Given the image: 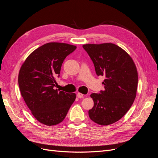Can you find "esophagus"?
Here are the masks:
<instances>
[{"label":"esophagus","mask_w":158,"mask_h":158,"mask_svg":"<svg viewBox=\"0 0 158 158\" xmlns=\"http://www.w3.org/2000/svg\"><path fill=\"white\" fill-rule=\"evenodd\" d=\"M77 97L78 98H84V95L82 94H81V93H78L77 94Z\"/></svg>","instance_id":"1"}]
</instances>
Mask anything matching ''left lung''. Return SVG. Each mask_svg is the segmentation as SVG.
Returning a JSON list of instances; mask_svg holds the SVG:
<instances>
[{"label":"left lung","instance_id":"1","mask_svg":"<svg viewBox=\"0 0 158 158\" xmlns=\"http://www.w3.org/2000/svg\"><path fill=\"white\" fill-rule=\"evenodd\" d=\"M83 48L93 61L98 76H105V89L90 95L94 107L88 111L91 120L109 125L125 115L136 95L138 72L127 52L113 44H85Z\"/></svg>","mask_w":158,"mask_h":158}]
</instances>
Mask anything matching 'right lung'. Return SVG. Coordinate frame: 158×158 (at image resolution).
Here are the masks:
<instances>
[{
	"label": "right lung",
	"instance_id": "right-lung-1",
	"mask_svg": "<svg viewBox=\"0 0 158 158\" xmlns=\"http://www.w3.org/2000/svg\"><path fill=\"white\" fill-rule=\"evenodd\" d=\"M74 45L63 43H48L27 56L18 74L22 96L34 117L47 126L63 121L74 102L76 94L55 89L62 64Z\"/></svg>",
	"mask_w": 158,
	"mask_h": 158
}]
</instances>
